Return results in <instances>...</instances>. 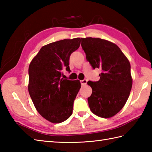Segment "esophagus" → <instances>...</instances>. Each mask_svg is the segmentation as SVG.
I'll return each mask as SVG.
<instances>
[{
    "label": "esophagus",
    "mask_w": 152,
    "mask_h": 152,
    "mask_svg": "<svg viewBox=\"0 0 152 152\" xmlns=\"http://www.w3.org/2000/svg\"><path fill=\"white\" fill-rule=\"evenodd\" d=\"M87 80H86V79H84V80H80V83H81V85L82 86H85V85H86V83H87Z\"/></svg>",
    "instance_id": "esophagus-1"
}]
</instances>
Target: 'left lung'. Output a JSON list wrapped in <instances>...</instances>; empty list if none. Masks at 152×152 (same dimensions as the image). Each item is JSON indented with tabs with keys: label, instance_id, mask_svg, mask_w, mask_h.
<instances>
[{
	"label": "left lung",
	"instance_id": "left-lung-1",
	"mask_svg": "<svg viewBox=\"0 0 152 152\" xmlns=\"http://www.w3.org/2000/svg\"><path fill=\"white\" fill-rule=\"evenodd\" d=\"M81 39L87 61L93 69L101 70L99 81L88 82L92 88L88 99L89 108L99 117L111 118L121 110L130 95V63L114 43L91 37Z\"/></svg>",
	"mask_w": 152,
	"mask_h": 152
}]
</instances>
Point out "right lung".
Segmentation results:
<instances>
[{
	"mask_svg": "<svg viewBox=\"0 0 152 152\" xmlns=\"http://www.w3.org/2000/svg\"><path fill=\"white\" fill-rule=\"evenodd\" d=\"M81 39H64L43 46L28 67V89L38 113L58 124L72 114L73 104L81 88L78 80L61 78L63 69L70 72L69 59L78 49Z\"/></svg>",
	"mask_w": 152,
	"mask_h": 152,
	"instance_id": "1",
	"label": "right lung"
}]
</instances>
